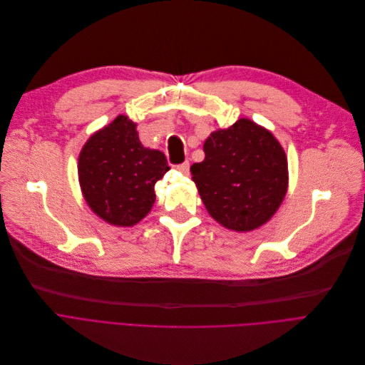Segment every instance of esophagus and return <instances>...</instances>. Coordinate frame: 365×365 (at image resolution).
Wrapping results in <instances>:
<instances>
[{
	"label": "esophagus",
	"mask_w": 365,
	"mask_h": 365,
	"mask_svg": "<svg viewBox=\"0 0 365 365\" xmlns=\"http://www.w3.org/2000/svg\"><path fill=\"white\" fill-rule=\"evenodd\" d=\"M177 169H178L181 173H184V175H188V172H190V163H188V162L180 163V165H177Z\"/></svg>",
	"instance_id": "obj_1"
}]
</instances>
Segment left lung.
I'll return each instance as SVG.
<instances>
[{
	"label": "left lung",
	"instance_id": "1",
	"mask_svg": "<svg viewBox=\"0 0 365 365\" xmlns=\"http://www.w3.org/2000/svg\"><path fill=\"white\" fill-rule=\"evenodd\" d=\"M192 180L210 215L224 227L250 232L282 203L288 185L285 153L276 138L248 118L212 132Z\"/></svg>",
	"mask_w": 365,
	"mask_h": 365
}]
</instances>
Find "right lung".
Instances as JSON below:
<instances>
[{
  "label": "right lung",
  "mask_w": 365,
  "mask_h": 365,
  "mask_svg": "<svg viewBox=\"0 0 365 365\" xmlns=\"http://www.w3.org/2000/svg\"><path fill=\"white\" fill-rule=\"evenodd\" d=\"M165 154L144 148L126 115L89 138L78 158V178L92 211L114 225L141 221L155 200L154 185L169 170Z\"/></svg>",
  "instance_id": "1"
}]
</instances>
